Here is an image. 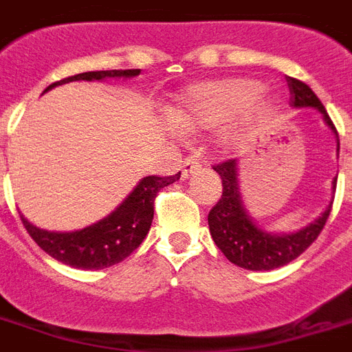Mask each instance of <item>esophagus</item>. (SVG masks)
Listing matches in <instances>:
<instances>
[{
	"label": "esophagus",
	"instance_id": "esophagus-1",
	"mask_svg": "<svg viewBox=\"0 0 352 352\" xmlns=\"http://www.w3.org/2000/svg\"><path fill=\"white\" fill-rule=\"evenodd\" d=\"M199 170H201V162H199V159H195V157H186L184 161H182V175H184L186 179H188L191 173H197Z\"/></svg>",
	"mask_w": 352,
	"mask_h": 352
}]
</instances>
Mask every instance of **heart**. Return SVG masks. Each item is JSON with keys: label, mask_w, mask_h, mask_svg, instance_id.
<instances>
[{"label": "heart", "mask_w": 352, "mask_h": 352, "mask_svg": "<svg viewBox=\"0 0 352 352\" xmlns=\"http://www.w3.org/2000/svg\"><path fill=\"white\" fill-rule=\"evenodd\" d=\"M262 85L250 77L211 79L186 88L171 107L170 119L182 131L211 130L239 116L236 124L224 137L226 150L241 144L253 119L275 113L276 102L260 94Z\"/></svg>", "instance_id": "1"}]
</instances>
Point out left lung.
Segmentation results:
<instances>
[{
    "label": "left lung",
    "instance_id": "left-lung-1",
    "mask_svg": "<svg viewBox=\"0 0 352 352\" xmlns=\"http://www.w3.org/2000/svg\"><path fill=\"white\" fill-rule=\"evenodd\" d=\"M287 85L293 97L291 99L293 107L315 108L322 113L324 122L336 137V153H338V131L316 94L305 82L298 81L295 77H289ZM213 170L222 179V197L208 215L210 233L226 258L239 267L251 271H270L282 267L302 255L316 241L320 231L324 230L325 221L331 213L333 199L325 206L322 215L304 226L302 230L289 231V233H273V231L260 228L255 219L250 215V211L245 210L241 193V181H239L241 162L231 159L222 164H217ZM334 190H336V177L333 179V193Z\"/></svg>",
    "mask_w": 352,
    "mask_h": 352
}]
</instances>
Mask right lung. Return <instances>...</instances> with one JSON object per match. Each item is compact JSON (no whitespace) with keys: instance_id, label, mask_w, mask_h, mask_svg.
<instances>
[{"instance_id":"right-lung-1","label":"right lung","mask_w":352,"mask_h":352,"mask_svg":"<svg viewBox=\"0 0 352 352\" xmlns=\"http://www.w3.org/2000/svg\"><path fill=\"white\" fill-rule=\"evenodd\" d=\"M141 74L139 68L131 70H97L67 77L45 90H52L57 85L72 81H107V79H128ZM181 179V173L171 177H144L137 182L130 195L101 221L74 231H48L37 228L25 219L23 226L45 253L63 264L77 270H104L119 264L135 251L146 239L153 221V201L164 186Z\"/></svg>"}]
</instances>
